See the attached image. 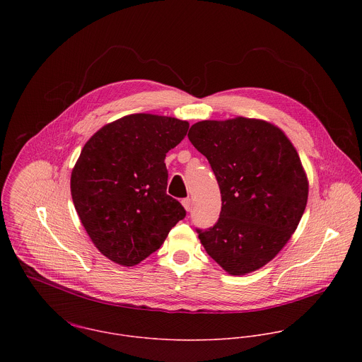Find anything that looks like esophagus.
Returning a JSON list of instances; mask_svg holds the SVG:
<instances>
[{
	"label": "esophagus",
	"instance_id": "34e87169",
	"mask_svg": "<svg viewBox=\"0 0 362 362\" xmlns=\"http://www.w3.org/2000/svg\"><path fill=\"white\" fill-rule=\"evenodd\" d=\"M182 206L185 207V210H191L192 209V199L191 198H185L182 199Z\"/></svg>",
	"mask_w": 362,
	"mask_h": 362
}]
</instances>
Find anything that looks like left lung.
Returning a JSON list of instances; mask_svg holds the SVG:
<instances>
[{
	"instance_id": "8db88e82",
	"label": "left lung",
	"mask_w": 362,
	"mask_h": 362,
	"mask_svg": "<svg viewBox=\"0 0 362 362\" xmlns=\"http://www.w3.org/2000/svg\"><path fill=\"white\" fill-rule=\"evenodd\" d=\"M188 138L216 175L221 211L197 228L210 258L234 276L274 258L296 231L308 201L300 156L277 127L255 118L201 121Z\"/></svg>"
}]
</instances>
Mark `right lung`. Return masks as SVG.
I'll return each mask as SVG.
<instances>
[{"instance_id":"right-lung-1","label":"right lung","mask_w":362,"mask_h":362,"mask_svg":"<svg viewBox=\"0 0 362 362\" xmlns=\"http://www.w3.org/2000/svg\"><path fill=\"white\" fill-rule=\"evenodd\" d=\"M188 128L173 117L131 114L104 125L83 146L71 174V195L86 233L110 260L138 264L185 217L165 192L164 158Z\"/></svg>"}]
</instances>
